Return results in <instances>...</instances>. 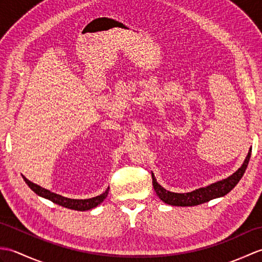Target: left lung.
Returning a JSON list of instances; mask_svg holds the SVG:
<instances>
[{"label": "left lung", "mask_w": 262, "mask_h": 262, "mask_svg": "<svg viewBox=\"0 0 262 262\" xmlns=\"http://www.w3.org/2000/svg\"><path fill=\"white\" fill-rule=\"evenodd\" d=\"M250 157H251V148H250L248 157L244 160V163L241 168L234 172L231 177L222 181H217L210 186L199 188L187 193H177L165 190L163 187H161L157 182V179H155L154 174L152 173V183L154 190L162 202L172 206H196L207 203L214 198L225 196L226 193H229L237 185V182L241 180V178L248 168Z\"/></svg>", "instance_id": "obj_1"}]
</instances>
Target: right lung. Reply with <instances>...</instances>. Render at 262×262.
Returning a JSON list of instances; mask_svg holds the SVG:
<instances>
[{
    "instance_id": "right-lung-1",
    "label": "right lung",
    "mask_w": 262,
    "mask_h": 262,
    "mask_svg": "<svg viewBox=\"0 0 262 262\" xmlns=\"http://www.w3.org/2000/svg\"><path fill=\"white\" fill-rule=\"evenodd\" d=\"M24 180L26 181V183L28 186L30 187L31 190L33 192H36L38 196H41L46 199H49L51 202L57 204L59 206H63V207L70 208V209H75V210H89L91 208L97 207L98 205L101 204L103 202V199H105V197L108 196L109 192V188L105 190L103 193L100 194V196L93 197V198H89V199H71V198H66L60 196V194L54 193L52 191L47 190L45 188H41L37 186L36 183H33L31 181H29L27 179L26 177L22 176Z\"/></svg>"
}]
</instances>
